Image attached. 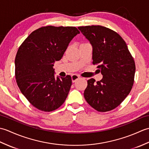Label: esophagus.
<instances>
[{"label":"esophagus","mask_w":149,"mask_h":149,"mask_svg":"<svg viewBox=\"0 0 149 149\" xmlns=\"http://www.w3.org/2000/svg\"><path fill=\"white\" fill-rule=\"evenodd\" d=\"M78 79H79V76L77 75H75L74 74L72 75V83H74V82L76 81Z\"/></svg>","instance_id":"obj_1"}]
</instances>
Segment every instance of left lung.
I'll use <instances>...</instances> for the list:
<instances>
[{"mask_svg":"<svg viewBox=\"0 0 149 149\" xmlns=\"http://www.w3.org/2000/svg\"><path fill=\"white\" fill-rule=\"evenodd\" d=\"M92 46L93 63L103 77L95 83L91 78L84 96L98 111L106 112L118 106L130 93L134 83L135 63L125 41L118 33L100 26L79 27Z\"/></svg>","mask_w":149,"mask_h":149,"instance_id":"obj_1","label":"left lung"}]
</instances>
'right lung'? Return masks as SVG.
Segmentation results:
<instances>
[{
  "mask_svg": "<svg viewBox=\"0 0 149 149\" xmlns=\"http://www.w3.org/2000/svg\"><path fill=\"white\" fill-rule=\"evenodd\" d=\"M79 33L75 27H43L31 33L19 47L15 61L17 83L37 109L49 112L64 103L72 79L70 75L55 77L53 66Z\"/></svg>",
  "mask_w": 149,
  "mask_h": 149,
  "instance_id": "obj_1",
  "label": "right lung"
}]
</instances>
